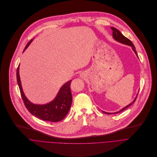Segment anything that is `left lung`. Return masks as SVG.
<instances>
[{
    "mask_svg": "<svg viewBox=\"0 0 157 157\" xmlns=\"http://www.w3.org/2000/svg\"><path fill=\"white\" fill-rule=\"evenodd\" d=\"M111 28L112 30H113V37L114 40H115L117 41V42L121 43H122V44L130 46L132 48V50L134 51V52H135V54H136L137 57H138V55H137V52H136V48H135L134 45L133 44V43L131 42V41L129 40L128 38H127L126 37H125L117 29L115 28L114 27H111ZM137 95H138V94H137ZM137 95H136V98H134V100H133V101H132V103H131L129 105H128L126 106V107H124V108H122V109H121V110H119V111H117V112H115V113H108V112H105V111H103L104 113L107 114H115V113H120V112L124 111L125 109L128 108L129 106H130L131 105H132L136 101V98H137Z\"/></svg>",
    "mask_w": 157,
    "mask_h": 157,
    "instance_id": "1",
    "label": "left lung"
}]
</instances>
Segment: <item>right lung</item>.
Wrapping results in <instances>:
<instances>
[{
  "mask_svg": "<svg viewBox=\"0 0 157 157\" xmlns=\"http://www.w3.org/2000/svg\"><path fill=\"white\" fill-rule=\"evenodd\" d=\"M33 40L32 39L27 44L23 52L27 49ZM19 68L20 64L17 70V83L25 106L28 111L31 114L43 121L59 122L63 119L67 114L72 105V97L70 88L72 80L68 81L62 85L59 89L56 97L49 103L44 105L34 104L26 98L23 92L19 74Z\"/></svg>",
  "mask_w": 157,
  "mask_h": 157,
  "instance_id": "1",
  "label": "right lung"
}]
</instances>
